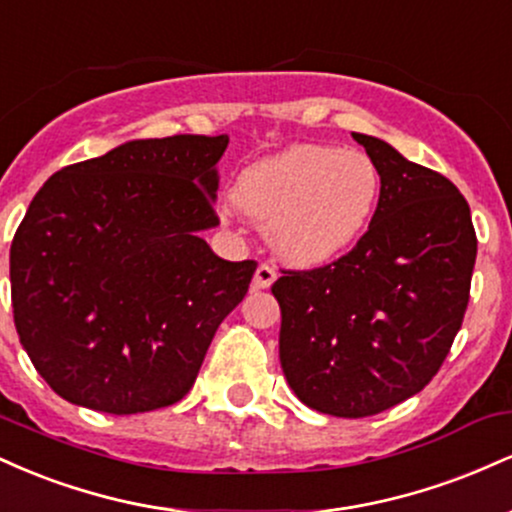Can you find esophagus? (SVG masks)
Instances as JSON below:
<instances>
[{
    "label": "esophagus",
    "instance_id": "34e87169",
    "mask_svg": "<svg viewBox=\"0 0 512 512\" xmlns=\"http://www.w3.org/2000/svg\"><path fill=\"white\" fill-rule=\"evenodd\" d=\"M276 279V269L272 264H260L255 272V279H252V284H255V289H269V286L274 284Z\"/></svg>",
    "mask_w": 512,
    "mask_h": 512
}]
</instances>
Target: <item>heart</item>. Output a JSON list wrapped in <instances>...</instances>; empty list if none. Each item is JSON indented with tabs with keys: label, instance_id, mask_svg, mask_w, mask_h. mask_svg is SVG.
<instances>
[{
	"label": "heart",
	"instance_id": "b5f03b06",
	"mask_svg": "<svg viewBox=\"0 0 512 512\" xmlns=\"http://www.w3.org/2000/svg\"><path fill=\"white\" fill-rule=\"evenodd\" d=\"M380 187V170L363 151L293 144L245 168L233 199L252 221L267 226L269 245L281 260L317 267L363 236Z\"/></svg>",
	"mask_w": 512,
	"mask_h": 512
}]
</instances>
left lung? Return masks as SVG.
I'll return each instance as SVG.
<instances>
[{"label":"left lung","instance_id":"obj_1","mask_svg":"<svg viewBox=\"0 0 512 512\" xmlns=\"http://www.w3.org/2000/svg\"><path fill=\"white\" fill-rule=\"evenodd\" d=\"M380 199L354 250L274 281L279 358L291 390L322 414L361 419L431 383L460 332L477 260L467 199L436 170L356 134Z\"/></svg>","mask_w":512,"mask_h":512}]
</instances>
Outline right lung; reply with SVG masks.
<instances>
[{"mask_svg": "<svg viewBox=\"0 0 512 512\" xmlns=\"http://www.w3.org/2000/svg\"><path fill=\"white\" fill-rule=\"evenodd\" d=\"M226 134L134 139L57 170L9 255L19 339L79 407L139 414L180 402L257 262L214 255Z\"/></svg>", "mask_w": 512, "mask_h": 512, "instance_id": "right-lung-1", "label": "right lung"}]
</instances>
